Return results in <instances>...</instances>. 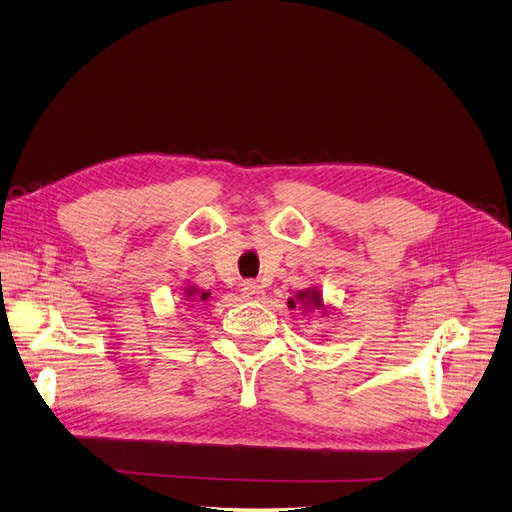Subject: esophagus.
Segmentation results:
<instances>
[{
	"label": "esophagus",
	"instance_id": "obj_1",
	"mask_svg": "<svg viewBox=\"0 0 512 512\" xmlns=\"http://www.w3.org/2000/svg\"><path fill=\"white\" fill-rule=\"evenodd\" d=\"M263 293H266V291H263V287L257 285V282H253V280L242 282V297H244V299L257 301V299L263 297Z\"/></svg>",
	"mask_w": 512,
	"mask_h": 512
}]
</instances>
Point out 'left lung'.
Wrapping results in <instances>:
<instances>
[{"instance_id": "1", "label": "left lung", "mask_w": 512, "mask_h": 512, "mask_svg": "<svg viewBox=\"0 0 512 512\" xmlns=\"http://www.w3.org/2000/svg\"><path fill=\"white\" fill-rule=\"evenodd\" d=\"M295 306H299L304 312H323L325 316L329 314V310L323 304V295H320L318 289H304V291H297L295 297L289 299V308L295 310Z\"/></svg>"}]
</instances>
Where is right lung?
Wrapping results in <instances>:
<instances>
[{"mask_svg":"<svg viewBox=\"0 0 512 512\" xmlns=\"http://www.w3.org/2000/svg\"><path fill=\"white\" fill-rule=\"evenodd\" d=\"M208 297H211V291H200V289L194 287V285H187V287L183 289V299L189 301V306L198 304V301H206Z\"/></svg>","mask_w":512,"mask_h":512,"instance_id":"add662e5","label":"right lung"}]
</instances>
